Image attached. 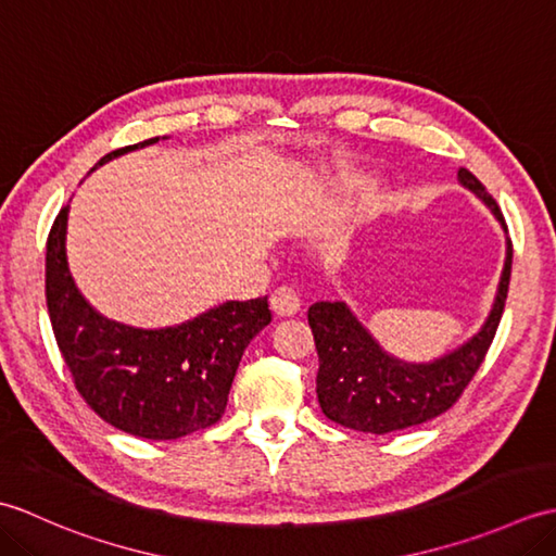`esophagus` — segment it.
I'll list each match as a JSON object with an SVG mask.
<instances>
[{
    "mask_svg": "<svg viewBox=\"0 0 556 556\" xmlns=\"http://www.w3.org/2000/svg\"><path fill=\"white\" fill-rule=\"evenodd\" d=\"M269 308L279 317H291L301 311V299L293 287H279L269 296Z\"/></svg>",
    "mask_w": 556,
    "mask_h": 556,
    "instance_id": "obj_1",
    "label": "esophagus"
}]
</instances>
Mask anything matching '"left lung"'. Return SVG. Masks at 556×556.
<instances>
[{
  "label": "left lung",
  "mask_w": 556,
  "mask_h": 556,
  "mask_svg": "<svg viewBox=\"0 0 556 556\" xmlns=\"http://www.w3.org/2000/svg\"><path fill=\"white\" fill-rule=\"evenodd\" d=\"M458 184L485 203L494 219L506 222L485 186L460 167ZM511 239L506 236V257L488 320L454 351L430 363H408L387 353L344 301H320L308 308L315 337L317 401L329 420L344 428L387 434L428 422L448 410L473 380L502 320L511 277Z\"/></svg>",
  "instance_id": "1"
}]
</instances>
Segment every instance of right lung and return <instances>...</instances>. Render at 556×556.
Listing matches in <instances>:
<instances>
[{
  "label": "right lung",
  "mask_w": 556,
  "mask_h": 556,
  "mask_svg": "<svg viewBox=\"0 0 556 556\" xmlns=\"http://www.w3.org/2000/svg\"><path fill=\"white\" fill-rule=\"evenodd\" d=\"M157 140L112 150L92 172ZM66 227L68 205L47 239L45 291L59 351L86 404L116 430L143 440H179L215 425L245 346L271 320L267 296L219 303L193 320L160 329L110 320L71 277Z\"/></svg>",
  "instance_id": "1"
}]
</instances>
